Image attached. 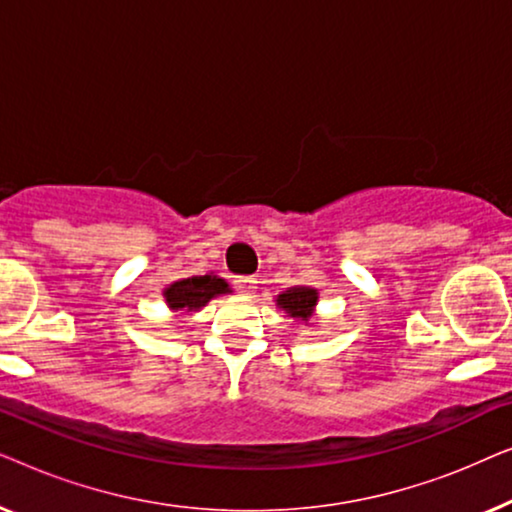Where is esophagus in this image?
Segmentation results:
<instances>
[{
    "mask_svg": "<svg viewBox=\"0 0 512 512\" xmlns=\"http://www.w3.org/2000/svg\"><path fill=\"white\" fill-rule=\"evenodd\" d=\"M256 279L254 277H240V279H235V289L240 291V293H244V296H251V293L256 291Z\"/></svg>",
    "mask_w": 512,
    "mask_h": 512,
    "instance_id": "obj_1",
    "label": "esophagus"
}]
</instances>
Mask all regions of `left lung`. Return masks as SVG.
<instances>
[{
	"label": "left lung",
	"instance_id": "1",
	"mask_svg": "<svg viewBox=\"0 0 512 512\" xmlns=\"http://www.w3.org/2000/svg\"><path fill=\"white\" fill-rule=\"evenodd\" d=\"M317 300H319V293L317 289H312V286H291L289 291L279 293L277 305L282 307L289 317L307 324V321L312 319Z\"/></svg>",
	"mask_w": 512,
	"mask_h": 512
}]
</instances>
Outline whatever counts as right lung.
I'll return each instance as SVG.
<instances>
[{"mask_svg": "<svg viewBox=\"0 0 512 512\" xmlns=\"http://www.w3.org/2000/svg\"><path fill=\"white\" fill-rule=\"evenodd\" d=\"M221 293H230V286L226 279L216 275H200V277H186L179 282H172L163 291L165 303L170 310L179 312H198L205 307L209 300L221 296Z\"/></svg>", "mask_w": 512, "mask_h": 512, "instance_id": "add662e5", "label": "right lung"}]
</instances>
